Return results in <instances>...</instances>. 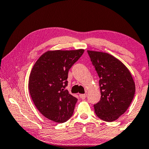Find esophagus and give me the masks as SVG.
<instances>
[{
	"mask_svg": "<svg viewBox=\"0 0 149 149\" xmlns=\"http://www.w3.org/2000/svg\"><path fill=\"white\" fill-rule=\"evenodd\" d=\"M79 97H81V99H85L86 97H87V94H79Z\"/></svg>",
	"mask_w": 149,
	"mask_h": 149,
	"instance_id": "esophagus-1",
	"label": "esophagus"
}]
</instances>
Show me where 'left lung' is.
Instances as JSON below:
<instances>
[{
    "instance_id": "8db88e82",
    "label": "left lung",
    "mask_w": 149,
    "mask_h": 149,
    "mask_svg": "<svg viewBox=\"0 0 149 149\" xmlns=\"http://www.w3.org/2000/svg\"><path fill=\"white\" fill-rule=\"evenodd\" d=\"M100 77L101 98L94 104L97 116L113 122L126 112L135 93V84L128 69L109 53L88 50Z\"/></svg>"
}]
</instances>
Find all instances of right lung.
I'll return each instance as SVG.
<instances>
[{"mask_svg":"<svg viewBox=\"0 0 149 149\" xmlns=\"http://www.w3.org/2000/svg\"><path fill=\"white\" fill-rule=\"evenodd\" d=\"M84 49L44 53L33 65L29 90L35 106L47 118L63 123L72 116L77 99L65 90L68 72Z\"/></svg>","mask_w":149,"mask_h":149,"instance_id":"add662e5","label":"right lung"}]
</instances>
